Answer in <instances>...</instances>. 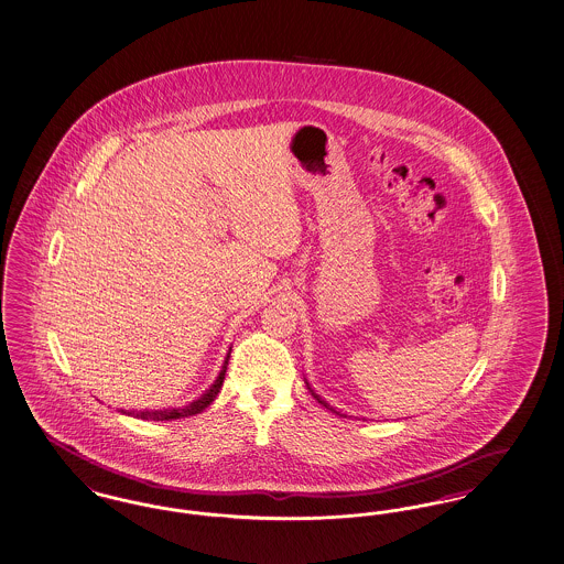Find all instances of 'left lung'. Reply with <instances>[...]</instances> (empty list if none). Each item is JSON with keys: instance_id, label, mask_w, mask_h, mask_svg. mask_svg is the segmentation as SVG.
Wrapping results in <instances>:
<instances>
[{"instance_id": "1", "label": "left lung", "mask_w": 564, "mask_h": 564, "mask_svg": "<svg viewBox=\"0 0 564 564\" xmlns=\"http://www.w3.org/2000/svg\"><path fill=\"white\" fill-rule=\"evenodd\" d=\"M304 382H306V388H308V392H311V394H313V397H315L316 403H321V405L325 406V409H329V411H334V413H336V415H341V417H346V415H344V413H339V411H336V409H334V406L329 405V403H327V401H325V399H321V394H316L315 388H313V386H311V383H308V380H306V378H304Z\"/></svg>"}]
</instances>
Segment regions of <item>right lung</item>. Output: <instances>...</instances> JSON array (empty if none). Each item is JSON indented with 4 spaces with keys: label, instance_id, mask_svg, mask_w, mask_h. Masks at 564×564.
I'll list each match as a JSON object with an SVG mask.
<instances>
[{
    "label": "right lung",
    "instance_id": "obj_1",
    "mask_svg": "<svg viewBox=\"0 0 564 564\" xmlns=\"http://www.w3.org/2000/svg\"><path fill=\"white\" fill-rule=\"evenodd\" d=\"M228 359H230V350L226 352V359L225 362H223V369H220L218 378L203 392L199 399H195V401L188 403V405L165 406V409H142V411L119 409V413L132 415V417H138V420H151V422H170V420H181V417H188V415H197V413H202L205 406L212 405V401L218 397V392H220V388H223V382H225Z\"/></svg>",
    "mask_w": 564,
    "mask_h": 564
}]
</instances>
